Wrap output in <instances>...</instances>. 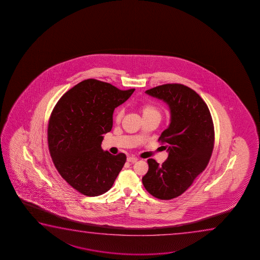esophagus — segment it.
I'll return each mask as SVG.
<instances>
[{"instance_id": "obj_1", "label": "esophagus", "mask_w": 260, "mask_h": 260, "mask_svg": "<svg viewBox=\"0 0 260 260\" xmlns=\"http://www.w3.org/2000/svg\"><path fill=\"white\" fill-rule=\"evenodd\" d=\"M127 160H128V162H132V164H135L136 161L138 160V159L136 158V157H132L129 156L127 158Z\"/></svg>"}]
</instances>
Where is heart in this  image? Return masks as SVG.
<instances>
[{
  "label": "heart",
  "mask_w": 260,
  "mask_h": 260,
  "mask_svg": "<svg viewBox=\"0 0 260 260\" xmlns=\"http://www.w3.org/2000/svg\"><path fill=\"white\" fill-rule=\"evenodd\" d=\"M139 110L142 114L143 118L145 117H156L160 119L161 117V111L160 108L151 103H143L139 106ZM123 116V108L118 107L114 111V120L115 121H120Z\"/></svg>",
  "instance_id": "heart-1"
}]
</instances>
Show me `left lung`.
I'll return each mask as SVG.
<instances>
[{"label": "left lung", "mask_w": 260, "mask_h": 260, "mask_svg": "<svg viewBox=\"0 0 260 260\" xmlns=\"http://www.w3.org/2000/svg\"><path fill=\"white\" fill-rule=\"evenodd\" d=\"M146 92L169 105L171 120L158 139L169 152L168 159L161 165L147 160L143 185L155 198L171 200L185 192L209 164L215 141L213 121L206 103L187 86L168 83Z\"/></svg>", "instance_id": "8db88e82"}]
</instances>
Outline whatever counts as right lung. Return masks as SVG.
Masks as SVG:
<instances>
[{
	"label": "right lung",
	"instance_id": "add662e5",
	"mask_svg": "<svg viewBox=\"0 0 260 260\" xmlns=\"http://www.w3.org/2000/svg\"><path fill=\"white\" fill-rule=\"evenodd\" d=\"M134 90L88 79L64 93L51 112L48 124L50 156L61 177L84 196L107 192L124 165V153L104 152L101 143L103 134L113 127L114 108Z\"/></svg>",
	"mask_w": 260,
	"mask_h": 260
}]
</instances>
